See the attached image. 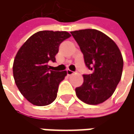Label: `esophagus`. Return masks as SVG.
<instances>
[{
    "label": "esophagus",
    "mask_w": 134,
    "mask_h": 134,
    "mask_svg": "<svg viewBox=\"0 0 134 134\" xmlns=\"http://www.w3.org/2000/svg\"><path fill=\"white\" fill-rule=\"evenodd\" d=\"M75 72L74 71H71V70H68L66 71V74H68V75H73Z\"/></svg>",
    "instance_id": "1"
}]
</instances>
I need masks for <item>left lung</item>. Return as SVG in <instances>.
<instances>
[{
    "label": "left lung",
    "mask_w": 134,
    "mask_h": 134,
    "mask_svg": "<svg viewBox=\"0 0 134 134\" xmlns=\"http://www.w3.org/2000/svg\"><path fill=\"white\" fill-rule=\"evenodd\" d=\"M92 74L83 75V84L75 89L79 100L88 104H99L114 93L120 82L123 59L115 43L104 33L86 29L71 31Z\"/></svg>",
    "instance_id": "left-lung-1"
}]
</instances>
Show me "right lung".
<instances>
[{"label":"right lung","instance_id":"add662e5","mask_svg":"<svg viewBox=\"0 0 134 134\" xmlns=\"http://www.w3.org/2000/svg\"><path fill=\"white\" fill-rule=\"evenodd\" d=\"M70 37L66 31H39L19 49L13 63V76L21 94L32 104L45 106L55 100L66 71L52 70L48 64L55 61L59 44Z\"/></svg>","mask_w":134,"mask_h":134}]
</instances>
